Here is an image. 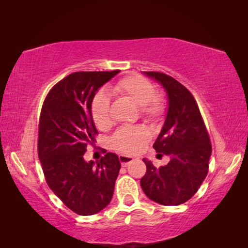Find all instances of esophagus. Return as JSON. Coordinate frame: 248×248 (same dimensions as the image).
Wrapping results in <instances>:
<instances>
[{
  "label": "esophagus",
  "mask_w": 248,
  "mask_h": 248,
  "mask_svg": "<svg viewBox=\"0 0 248 248\" xmlns=\"http://www.w3.org/2000/svg\"><path fill=\"white\" fill-rule=\"evenodd\" d=\"M119 161L121 163L123 167L128 166L130 163L133 162V157L129 156V155H119Z\"/></svg>",
  "instance_id": "obj_1"
}]
</instances>
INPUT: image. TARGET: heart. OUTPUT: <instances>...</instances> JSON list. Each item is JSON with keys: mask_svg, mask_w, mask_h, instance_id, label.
<instances>
[{"mask_svg": "<svg viewBox=\"0 0 248 248\" xmlns=\"http://www.w3.org/2000/svg\"><path fill=\"white\" fill-rule=\"evenodd\" d=\"M111 91L115 94L132 99L140 107L141 116L148 121H156L164 112V102L155 94L153 84L140 75L119 79ZM92 118L99 130L110 127V98L106 92H98L92 102ZM150 139L148 130L143 127H123L111 138V146L124 154H134L144 148Z\"/></svg>", "mask_w": 248, "mask_h": 248, "instance_id": "obj_1", "label": "heart"}]
</instances>
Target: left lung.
Listing matches in <instances>:
<instances>
[{"instance_id": "obj_1", "label": "left lung", "mask_w": 248, "mask_h": 248, "mask_svg": "<svg viewBox=\"0 0 248 248\" xmlns=\"http://www.w3.org/2000/svg\"><path fill=\"white\" fill-rule=\"evenodd\" d=\"M161 84L167 95L164 124L153 148L170 161L156 169L143 158L146 173L141 187L149 198L163 205H178L189 200L208 174L211 143L194 96L170 75L144 72Z\"/></svg>"}]
</instances>
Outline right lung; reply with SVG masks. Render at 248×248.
Listing matches in <instances>:
<instances>
[{"label": "right lung", "instance_id": "right-lung-1", "mask_svg": "<svg viewBox=\"0 0 248 248\" xmlns=\"http://www.w3.org/2000/svg\"><path fill=\"white\" fill-rule=\"evenodd\" d=\"M120 71L75 72L46 97L39 120L38 156L48 186L66 207L92 216L110 202L120 170L118 155L86 162L87 145L97 133L91 106L96 93Z\"/></svg>", "mask_w": 248, "mask_h": 248}]
</instances>
